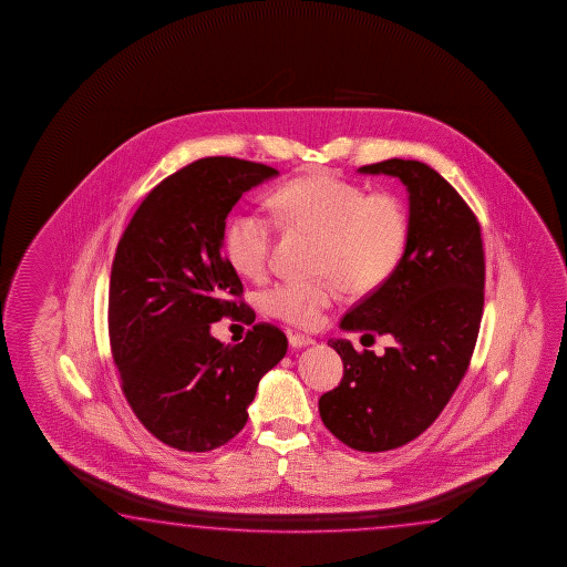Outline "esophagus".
<instances>
[{
	"mask_svg": "<svg viewBox=\"0 0 567 567\" xmlns=\"http://www.w3.org/2000/svg\"><path fill=\"white\" fill-rule=\"evenodd\" d=\"M288 339L291 349H301V347H309L316 343L311 337L299 336V333H289Z\"/></svg>",
	"mask_w": 567,
	"mask_h": 567,
	"instance_id": "esophagus-1",
	"label": "esophagus"
}]
</instances>
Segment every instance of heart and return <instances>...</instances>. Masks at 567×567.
Listing matches in <instances>:
<instances>
[{"instance_id":"b5f03b06","label":"heart","mask_w":567,"mask_h":567,"mask_svg":"<svg viewBox=\"0 0 567 567\" xmlns=\"http://www.w3.org/2000/svg\"><path fill=\"white\" fill-rule=\"evenodd\" d=\"M279 220L319 236L316 268L329 278L281 281L266 289L261 306L269 316L299 327L316 326L333 301L337 281L355 296L381 288L403 259L409 212L391 193L367 194L361 186L329 174H311L284 184L271 196ZM274 228L254 212L231 218L224 254L246 278H259L268 266Z\"/></svg>"}]
</instances>
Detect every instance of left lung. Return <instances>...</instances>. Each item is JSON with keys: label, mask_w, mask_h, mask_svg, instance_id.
Instances as JSON below:
<instances>
[{"label": "left lung", "mask_w": 567, "mask_h": 567, "mask_svg": "<svg viewBox=\"0 0 567 567\" xmlns=\"http://www.w3.org/2000/svg\"><path fill=\"white\" fill-rule=\"evenodd\" d=\"M359 173L406 186L411 228L393 276L339 327L371 341L391 336L394 346L379 357L331 339L346 369L339 386L321 394L319 414L347 446L383 452L423 434L461 384L481 329L486 268L474 212L429 164L391 158Z\"/></svg>", "instance_id": "obj_1"}]
</instances>
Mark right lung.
Returning <instances> with one entry per match:
<instances>
[{"label":"right lung","mask_w":567,"mask_h":567,"mask_svg":"<svg viewBox=\"0 0 567 567\" xmlns=\"http://www.w3.org/2000/svg\"><path fill=\"white\" fill-rule=\"evenodd\" d=\"M278 174L230 156L200 158L154 186L116 246L109 337L121 386L144 429L178 451L231 441L259 379L288 351L269 323L251 327L238 346L210 333L221 317L256 319L221 246L241 194Z\"/></svg>","instance_id":"obj_1"}]
</instances>
